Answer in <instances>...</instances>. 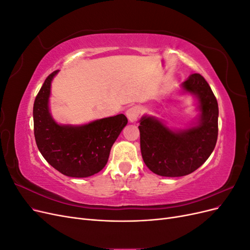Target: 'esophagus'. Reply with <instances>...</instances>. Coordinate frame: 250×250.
Returning a JSON list of instances; mask_svg holds the SVG:
<instances>
[{
  "mask_svg": "<svg viewBox=\"0 0 250 250\" xmlns=\"http://www.w3.org/2000/svg\"><path fill=\"white\" fill-rule=\"evenodd\" d=\"M141 112H142L141 107L138 106V105H135V106H132L127 110L126 115H127V118H128V120L130 121V122H135V121H137L140 118Z\"/></svg>",
  "mask_w": 250,
  "mask_h": 250,
  "instance_id": "obj_1",
  "label": "esophagus"
}]
</instances>
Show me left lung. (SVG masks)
Returning a JSON list of instances; mask_svg holds the SVG:
<instances>
[{"label":"left lung","instance_id":"1","mask_svg":"<svg viewBox=\"0 0 250 250\" xmlns=\"http://www.w3.org/2000/svg\"><path fill=\"white\" fill-rule=\"evenodd\" d=\"M183 88L196 95L201 116L198 125L173 131L151 117L140 121V143L144 163L157 175L179 177L191 174L213 152L218 138V103L208 83L192 74Z\"/></svg>","mask_w":250,"mask_h":250}]
</instances>
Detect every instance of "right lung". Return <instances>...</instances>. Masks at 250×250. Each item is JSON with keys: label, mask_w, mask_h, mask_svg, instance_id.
<instances>
[{"label": "right lung", "mask_w": 250, "mask_h": 250, "mask_svg": "<svg viewBox=\"0 0 250 250\" xmlns=\"http://www.w3.org/2000/svg\"><path fill=\"white\" fill-rule=\"evenodd\" d=\"M44 80L33 105L34 137L37 148L53 168L70 177H88L107 164L110 149L128 120L121 113L82 126L59 125L49 112L51 81Z\"/></svg>", "instance_id": "add662e5"}]
</instances>
